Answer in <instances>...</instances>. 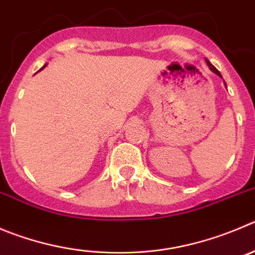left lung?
Returning <instances> with one entry per match:
<instances>
[{"instance_id":"left-lung-1","label":"left lung","mask_w":255,"mask_h":255,"mask_svg":"<svg viewBox=\"0 0 255 255\" xmlns=\"http://www.w3.org/2000/svg\"><path fill=\"white\" fill-rule=\"evenodd\" d=\"M206 64H208V65H209V68H210V70H211V71H214V73H215V74H216V75H219V77H221V74H220V71H219V70H218V69H216V68H215V66H214V65H213V64H211V63H210V61H209V60H206Z\"/></svg>"}]
</instances>
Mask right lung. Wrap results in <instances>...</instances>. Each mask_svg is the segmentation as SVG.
I'll list each match as a JSON object with an SVG mask.
<instances>
[{"label":"right lung","instance_id":"1","mask_svg":"<svg viewBox=\"0 0 255 255\" xmlns=\"http://www.w3.org/2000/svg\"><path fill=\"white\" fill-rule=\"evenodd\" d=\"M40 70H41V69H40Z\"/></svg>","mask_w":255,"mask_h":255}]
</instances>
